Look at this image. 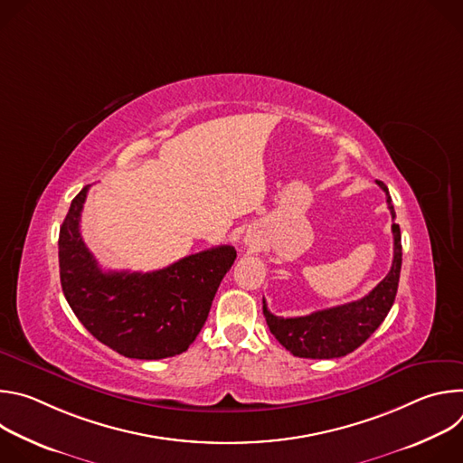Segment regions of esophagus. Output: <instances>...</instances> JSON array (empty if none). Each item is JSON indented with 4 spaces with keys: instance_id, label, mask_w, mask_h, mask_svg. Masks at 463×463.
<instances>
[{
    "instance_id": "1",
    "label": "esophagus",
    "mask_w": 463,
    "mask_h": 463,
    "mask_svg": "<svg viewBox=\"0 0 463 463\" xmlns=\"http://www.w3.org/2000/svg\"><path fill=\"white\" fill-rule=\"evenodd\" d=\"M243 245L247 247V249H256L258 247V236L256 234H250V232H247L245 236H243Z\"/></svg>"
}]
</instances>
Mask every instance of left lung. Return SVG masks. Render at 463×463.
<instances>
[{
	"mask_svg": "<svg viewBox=\"0 0 463 463\" xmlns=\"http://www.w3.org/2000/svg\"><path fill=\"white\" fill-rule=\"evenodd\" d=\"M377 184L386 192V203L395 220L393 205L384 183ZM393 234V260L388 275L363 298L320 309L306 317L284 318L268 309L263 300V315L277 341L293 355L306 359H335L352 354L359 348L388 315L395 293H398L402 273V231L398 223H392Z\"/></svg>",
	"mask_w": 463,
	"mask_h": 463,
	"instance_id": "left-lung-1",
	"label": "left lung"
}]
</instances>
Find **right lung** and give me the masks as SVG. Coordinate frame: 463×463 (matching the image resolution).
Masks as SVG:
<instances>
[{
    "instance_id": "1",
    "label": "right lung",
    "mask_w": 463,
    "mask_h": 463,
    "mask_svg": "<svg viewBox=\"0 0 463 463\" xmlns=\"http://www.w3.org/2000/svg\"><path fill=\"white\" fill-rule=\"evenodd\" d=\"M90 184L71 202L58 236L65 300L88 332L129 359H165L188 350L209 317L236 250L213 247L152 273L102 271L80 234Z\"/></svg>"
}]
</instances>
